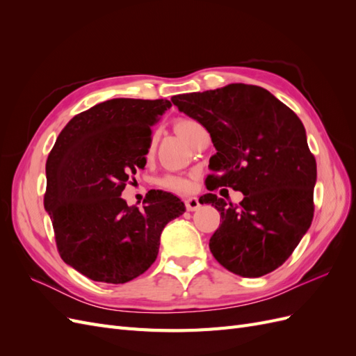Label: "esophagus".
I'll use <instances>...</instances> for the list:
<instances>
[{
  "label": "esophagus",
  "mask_w": 356,
  "mask_h": 356,
  "mask_svg": "<svg viewBox=\"0 0 356 356\" xmlns=\"http://www.w3.org/2000/svg\"><path fill=\"white\" fill-rule=\"evenodd\" d=\"M186 208L187 211L193 212V211H197L200 208V202L197 197H187L186 199Z\"/></svg>",
  "instance_id": "esophagus-1"
}]
</instances>
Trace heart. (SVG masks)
<instances>
[{
    "label": "heart",
    "mask_w": 356,
    "mask_h": 356,
    "mask_svg": "<svg viewBox=\"0 0 356 356\" xmlns=\"http://www.w3.org/2000/svg\"><path fill=\"white\" fill-rule=\"evenodd\" d=\"M202 124L196 120H191V118H178L174 123L175 132L190 144L193 135L196 134L197 129H200ZM159 186L169 191H186L190 187V182L187 178L179 177V175H166L159 179Z\"/></svg>",
    "instance_id": "1"
}]
</instances>
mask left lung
<instances>
[{"mask_svg":"<svg viewBox=\"0 0 356 356\" xmlns=\"http://www.w3.org/2000/svg\"><path fill=\"white\" fill-rule=\"evenodd\" d=\"M211 135L209 190L243 193L239 204L212 193L221 215L209 250L222 267L260 277L282 266L314 218L316 161L297 114L260 86L233 83L221 89L177 95L170 99Z\"/></svg>","mask_w":356,"mask_h":356,"instance_id":"1","label":"left lung"}]
</instances>
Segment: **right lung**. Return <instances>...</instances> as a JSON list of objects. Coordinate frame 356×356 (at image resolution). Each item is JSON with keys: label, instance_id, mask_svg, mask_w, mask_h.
Wrapping results in <instances>:
<instances>
[{"label": "right lung", "instance_id": "add662e5", "mask_svg": "<svg viewBox=\"0 0 356 356\" xmlns=\"http://www.w3.org/2000/svg\"><path fill=\"white\" fill-rule=\"evenodd\" d=\"M172 104L117 98L72 117L47 157L44 208L62 260L92 281L126 284L159 254L165 225L186 212L168 191L152 190L144 209L122 199L144 169L152 127Z\"/></svg>", "mask_w": 356, "mask_h": 356}]
</instances>
